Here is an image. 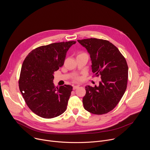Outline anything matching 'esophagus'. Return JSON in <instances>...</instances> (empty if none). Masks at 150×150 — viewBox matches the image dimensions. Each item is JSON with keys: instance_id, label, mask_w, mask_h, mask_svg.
Listing matches in <instances>:
<instances>
[{"instance_id": "34e87169", "label": "esophagus", "mask_w": 150, "mask_h": 150, "mask_svg": "<svg viewBox=\"0 0 150 150\" xmlns=\"http://www.w3.org/2000/svg\"><path fill=\"white\" fill-rule=\"evenodd\" d=\"M79 87V85H74L73 86V90H76Z\"/></svg>"}]
</instances>
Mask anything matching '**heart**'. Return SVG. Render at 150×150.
<instances>
[{"mask_svg":"<svg viewBox=\"0 0 150 150\" xmlns=\"http://www.w3.org/2000/svg\"><path fill=\"white\" fill-rule=\"evenodd\" d=\"M74 80L76 81H79L81 80V77L79 76H75L74 77Z\"/></svg>","mask_w":150,"mask_h":150,"instance_id":"b5f03b06","label":"heart"}]
</instances>
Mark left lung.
<instances>
[{
    "label": "left lung",
    "instance_id": "1",
    "mask_svg": "<svg viewBox=\"0 0 150 150\" xmlns=\"http://www.w3.org/2000/svg\"><path fill=\"white\" fill-rule=\"evenodd\" d=\"M89 53L94 76H100L99 85L85 87L84 109L95 115L112 110L123 97L127 87L128 67L119 49L108 40L94 38L78 40Z\"/></svg>",
    "mask_w": 150,
    "mask_h": 150
}]
</instances>
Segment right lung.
<instances>
[{"label":"right lung","mask_w":150,"mask_h":150,"mask_svg":"<svg viewBox=\"0 0 150 150\" xmlns=\"http://www.w3.org/2000/svg\"><path fill=\"white\" fill-rule=\"evenodd\" d=\"M75 41L54 42L32 50L21 68L19 88L30 109L40 117L51 119L65 112L72 87H55L54 72L62 67Z\"/></svg>","instance_id":"obj_1"}]
</instances>
